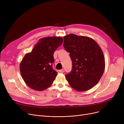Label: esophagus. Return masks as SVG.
Listing matches in <instances>:
<instances>
[{"instance_id": "esophagus-1", "label": "esophagus", "mask_w": 124, "mask_h": 124, "mask_svg": "<svg viewBox=\"0 0 124 124\" xmlns=\"http://www.w3.org/2000/svg\"><path fill=\"white\" fill-rule=\"evenodd\" d=\"M59 71V72H60V73H63V72H64V69H61Z\"/></svg>"}]
</instances>
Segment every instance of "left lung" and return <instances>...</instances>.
Returning <instances> with one entry per match:
<instances>
[{"label":"left lung","instance_id":"left-lung-1","mask_svg":"<svg viewBox=\"0 0 124 124\" xmlns=\"http://www.w3.org/2000/svg\"><path fill=\"white\" fill-rule=\"evenodd\" d=\"M63 46L72 62V70L65 75L70 85L78 92L93 87L100 81L105 60L100 46L92 38L70 34L64 37Z\"/></svg>","mask_w":124,"mask_h":124}]
</instances>
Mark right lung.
I'll use <instances>...</instances> for the list:
<instances>
[{"label":"right lung","instance_id":"obj_1","mask_svg":"<svg viewBox=\"0 0 124 124\" xmlns=\"http://www.w3.org/2000/svg\"><path fill=\"white\" fill-rule=\"evenodd\" d=\"M60 37L41 39L30 53H27L20 63V71L27 85L35 90L42 91L49 87L57 75L52 68L54 53L62 44Z\"/></svg>","mask_w":124,"mask_h":124}]
</instances>
